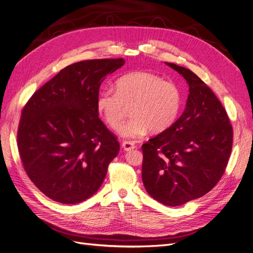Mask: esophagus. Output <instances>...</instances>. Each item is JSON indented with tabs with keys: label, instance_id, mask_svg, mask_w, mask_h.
I'll use <instances>...</instances> for the list:
<instances>
[{
	"label": "esophagus",
	"instance_id": "esophagus-1",
	"mask_svg": "<svg viewBox=\"0 0 253 253\" xmlns=\"http://www.w3.org/2000/svg\"><path fill=\"white\" fill-rule=\"evenodd\" d=\"M122 147L125 151H129V150H132V149L135 148V144L133 142H130V141H125L122 144Z\"/></svg>",
	"mask_w": 253,
	"mask_h": 253
}]
</instances>
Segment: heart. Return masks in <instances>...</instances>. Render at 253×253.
Segmentation results:
<instances>
[{
    "mask_svg": "<svg viewBox=\"0 0 253 253\" xmlns=\"http://www.w3.org/2000/svg\"><path fill=\"white\" fill-rule=\"evenodd\" d=\"M181 92L175 83L149 72H133L119 78L116 89H102L97 108L111 129H119L130 110V118L120 129L122 136L137 138L148 130L160 133L170 128L181 108Z\"/></svg>",
    "mask_w": 253,
    "mask_h": 253,
    "instance_id": "obj_1",
    "label": "heart"
}]
</instances>
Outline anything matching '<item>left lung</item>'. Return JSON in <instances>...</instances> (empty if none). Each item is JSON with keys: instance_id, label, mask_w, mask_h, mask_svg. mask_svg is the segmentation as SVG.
Segmentation results:
<instances>
[{"instance_id": "1", "label": "left lung", "mask_w": 253, "mask_h": 253, "mask_svg": "<svg viewBox=\"0 0 253 253\" xmlns=\"http://www.w3.org/2000/svg\"><path fill=\"white\" fill-rule=\"evenodd\" d=\"M166 64L186 80L190 93L180 118L142 146V178L152 198L178 207L219 182L231 153L233 130L225 108L197 75Z\"/></svg>"}]
</instances>
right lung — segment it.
<instances>
[{"label":"right lung","instance_id":"obj_1","mask_svg":"<svg viewBox=\"0 0 253 253\" xmlns=\"http://www.w3.org/2000/svg\"><path fill=\"white\" fill-rule=\"evenodd\" d=\"M123 58L68 65L37 89L22 110L17 148L24 169L46 197L63 204L88 199L104 181L120 143L99 118V88Z\"/></svg>","mask_w":253,"mask_h":253}]
</instances>
